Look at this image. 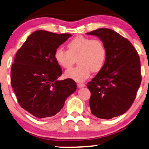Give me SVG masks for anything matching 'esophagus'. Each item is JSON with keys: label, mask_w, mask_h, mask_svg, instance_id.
Returning <instances> with one entry per match:
<instances>
[{"label": "esophagus", "mask_w": 149, "mask_h": 149, "mask_svg": "<svg viewBox=\"0 0 149 149\" xmlns=\"http://www.w3.org/2000/svg\"><path fill=\"white\" fill-rule=\"evenodd\" d=\"M86 85L83 83H78L77 84V87H78L79 88H84L85 87Z\"/></svg>", "instance_id": "obj_1"}]
</instances>
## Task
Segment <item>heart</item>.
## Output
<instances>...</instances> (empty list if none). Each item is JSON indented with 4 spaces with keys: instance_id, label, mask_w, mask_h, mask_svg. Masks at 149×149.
Wrapping results in <instances>:
<instances>
[{
    "instance_id": "b5f03b06",
    "label": "heart",
    "mask_w": 149,
    "mask_h": 149,
    "mask_svg": "<svg viewBox=\"0 0 149 149\" xmlns=\"http://www.w3.org/2000/svg\"><path fill=\"white\" fill-rule=\"evenodd\" d=\"M68 50L57 47L55 51V61L64 69H69L77 61L76 67L65 72V76L77 81L88 78L91 72L102 70L106 61V50L102 42L84 36H77L68 44Z\"/></svg>"
}]
</instances>
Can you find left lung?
<instances>
[{"label": "left lung", "mask_w": 149, "mask_h": 149, "mask_svg": "<svg viewBox=\"0 0 149 149\" xmlns=\"http://www.w3.org/2000/svg\"><path fill=\"white\" fill-rule=\"evenodd\" d=\"M87 34L98 37L106 50L103 68L87 84L91 112L111 119L125 113L134 102L142 79L139 55L127 39L112 29L101 28Z\"/></svg>", "instance_id": "left-lung-1"}]
</instances>
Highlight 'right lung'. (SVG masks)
<instances>
[{
	"instance_id": "add662e5",
	"label": "right lung",
	"mask_w": 149,
	"mask_h": 149,
	"mask_svg": "<svg viewBox=\"0 0 149 149\" xmlns=\"http://www.w3.org/2000/svg\"><path fill=\"white\" fill-rule=\"evenodd\" d=\"M71 36L37 31L28 37L15 55L11 86L19 105L38 118L55 116L77 89L72 79L57 80L62 70L54 57L55 49Z\"/></svg>"
}]
</instances>
